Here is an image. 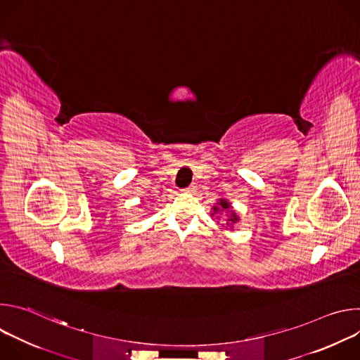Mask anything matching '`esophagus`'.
Segmentation results:
<instances>
[{"label": "esophagus", "instance_id": "obj_1", "mask_svg": "<svg viewBox=\"0 0 360 360\" xmlns=\"http://www.w3.org/2000/svg\"><path fill=\"white\" fill-rule=\"evenodd\" d=\"M196 189V185L195 184H191L188 188H185V192H193Z\"/></svg>", "mask_w": 360, "mask_h": 360}]
</instances>
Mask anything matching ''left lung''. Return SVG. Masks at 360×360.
Wrapping results in <instances>:
<instances>
[{
	"label": "left lung",
	"instance_id": "8db88e82",
	"mask_svg": "<svg viewBox=\"0 0 360 360\" xmlns=\"http://www.w3.org/2000/svg\"><path fill=\"white\" fill-rule=\"evenodd\" d=\"M219 205L222 207V210H228V208H229V203H228L225 199H224V200H221V203H219ZM222 210H221V211H222ZM214 211H215V212H218V211H219V208H218V207H215V208H214ZM228 221H231L232 224H235V222L238 221V218H236V215H235V214H231V219H228Z\"/></svg>",
	"mask_w": 360,
	"mask_h": 360
}]
</instances>
